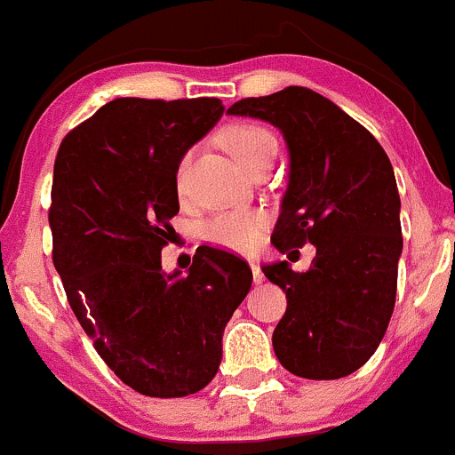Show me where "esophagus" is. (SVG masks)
<instances>
[{
  "label": "esophagus",
  "mask_w": 455,
  "mask_h": 455,
  "mask_svg": "<svg viewBox=\"0 0 455 455\" xmlns=\"http://www.w3.org/2000/svg\"><path fill=\"white\" fill-rule=\"evenodd\" d=\"M250 267H251V278H254V283H263L265 281L263 269H260L256 263H250Z\"/></svg>",
  "instance_id": "esophagus-1"
}]
</instances>
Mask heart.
I'll return each instance as SVG.
<instances>
[{
    "label": "heart",
    "instance_id": "heart-1",
    "mask_svg": "<svg viewBox=\"0 0 455 455\" xmlns=\"http://www.w3.org/2000/svg\"><path fill=\"white\" fill-rule=\"evenodd\" d=\"M221 141L229 155L238 164L245 165V168H250L254 161L263 159V156L276 155L278 148V141L272 130H267L260 124H251V121L228 125L221 134ZM190 156L192 152H186L181 161H179L177 172H174V188H177L179 195H186ZM263 223V214L256 212V210H229V212L217 214V217H212L205 223L204 238L214 247L247 254L259 243V232Z\"/></svg>",
    "mask_w": 455,
    "mask_h": 455
}]
</instances>
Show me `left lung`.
Instances as JSON below:
<instances>
[{
  "mask_svg": "<svg viewBox=\"0 0 455 455\" xmlns=\"http://www.w3.org/2000/svg\"><path fill=\"white\" fill-rule=\"evenodd\" d=\"M228 112L269 121L290 148L276 250L316 245L307 272L285 260L263 267L287 299L274 354L300 379L349 376L379 349L395 305L403 229L389 156L365 125L303 85L241 99Z\"/></svg>",
  "mask_w": 455,
  "mask_h": 455,
  "instance_id": "8db88e82",
  "label": "left lung"
}]
</instances>
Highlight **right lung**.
<instances>
[{"label":"right lung","instance_id":"obj_1","mask_svg":"<svg viewBox=\"0 0 455 455\" xmlns=\"http://www.w3.org/2000/svg\"><path fill=\"white\" fill-rule=\"evenodd\" d=\"M221 115L214 97H121L70 130L55 159L48 221L70 307L103 363L152 398L214 379L223 330L251 287L241 256L208 245L188 274L161 269L177 165Z\"/></svg>","mask_w":455,"mask_h":455}]
</instances>
